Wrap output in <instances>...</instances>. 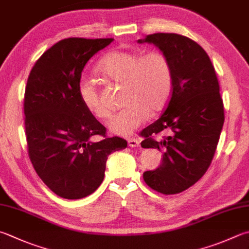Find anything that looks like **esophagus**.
<instances>
[{"mask_svg": "<svg viewBox=\"0 0 249 249\" xmlns=\"http://www.w3.org/2000/svg\"><path fill=\"white\" fill-rule=\"evenodd\" d=\"M128 145L130 147H138L140 145V141L138 139H129L128 140Z\"/></svg>", "mask_w": 249, "mask_h": 249, "instance_id": "34e87169", "label": "esophagus"}]
</instances>
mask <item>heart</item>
<instances>
[{
	"instance_id": "1",
	"label": "heart",
	"mask_w": 249,
	"mask_h": 249,
	"mask_svg": "<svg viewBox=\"0 0 249 249\" xmlns=\"http://www.w3.org/2000/svg\"><path fill=\"white\" fill-rule=\"evenodd\" d=\"M96 71L105 80L124 86L121 102L124 106L109 123L112 133L131 135L146 121L149 112L162 110L171 97L172 66L161 52L141 55L137 51L111 50L98 62ZM78 96L93 117L101 120L110 117V109L102 101L94 81L80 80Z\"/></svg>"
}]
</instances>
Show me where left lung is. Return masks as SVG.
Wrapping results in <instances>:
<instances>
[{
    "instance_id": "obj_1",
    "label": "left lung",
    "mask_w": 249,
    "mask_h": 249,
    "mask_svg": "<svg viewBox=\"0 0 249 249\" xmlns=\"http://www.w3.org/2000/svg\"><path fill=\"white\" fill-rule=\"evenodd\" d=\"M140 43H153L172 66L171 97L160 118L142 130L144 148L163 153L156 170L143 173L151 189L178 194L195 184L213 158L224 123V108L217 74L205 50L190 37L177 34L148 35ZM171 133L162 140L154 135Z\"/></svg>"
}]
</instances>
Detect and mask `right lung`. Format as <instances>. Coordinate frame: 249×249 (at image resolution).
<instances>
[{"label": "right lung", "mask_w": 249, "mask_h": 249, "mask_svg": "<svg viewBox=\"0 0 249 249\" xmlns=\"http://www.w3.org/2000/svg\"><path fill=\"white\" fill-rule=\"evenodd\" d=\"M114 41L68 37L42 54L28 77L23 111L28 155L40 179L56 195L79 199L104 180L107 157L126 147L108 138L78 96L82 70L93 55ZM101 135L100 142L89 139Z\"/></svg>", "instance_id": "add662e5"}]
</instances>
